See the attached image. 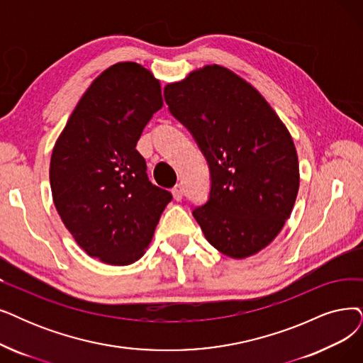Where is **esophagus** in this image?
Returning <instances> with one entry per match:
<instances>
[{
	"instance_id": "esophagus-1",
	"label": "esophagus",
	"mask_w": 363,
	"mask_h": 363,
	"mask_svg": "<svg viewBox=\"0 0 363 363\" xmlns=\"http://www.w3.org/2000/svg\"><path fill=\"white\" fill-rule=\"evenodd\" d=\"M172 195H174V199L176 201H182L183 198V187L182 184H176L172 187Z\"/></svg>"
}]
</instances>
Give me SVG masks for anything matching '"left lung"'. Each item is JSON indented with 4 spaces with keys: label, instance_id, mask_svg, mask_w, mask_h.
<instances>
[{
    "label": "left lung",
    "instance_id": "1",
    "mask_svg": "<svg viewBox=\"0 0 363 363\" xmlns=\"http://www.w3.org/2000/svg\"><path fill=\"white\" fill-rule=\"evenodd\" d=\"M164 96L210 168L208 201L192 211L207 241L234 259L265 249L299 189L291 133L249 82L216 64L168 83Z\"/></svg>",
    "mask_w": 363,
    "mask_h": 363
}]
</instances>
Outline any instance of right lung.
<instances>
[{
  "instance_id": "obj_1",
  "label": "right lung",
  "mask_w": 363,
  "mask_h": 363,
  "mask_svg": "<svg viewBox=\"0 0 363 363\" xmlns=\"http://www.w3.org/2000/svg\"><path fill=\"white\" fill-rule=\"evenodd\" d=\"M162 104L161 83L147 68L118 62L92 82L55 143V207L80 247L104 264L138 260L172 199L152 184L135 149Z\"/></svg>"
}]
</instances>
